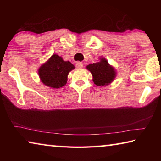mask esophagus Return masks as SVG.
Instances as JSON below:
<instances>
[{"instance_id": "obj_1", "label": "esophagus", "mask_w": 161, "mask_h": 161, "mask_svg": "<svg viewBox=\"0 0 161 161\" xmlns=\"http://www.w3.org/2000/svg\"><path fill=\"white\" fill-rule=\"evenodd\" d=\"M76 67H77V68H78V69H81V68L84 67V65L81 62H77V63H76Z\"/></svg>"}]
</instances>
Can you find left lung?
Returning a JSON list of instances; mask_svg holds the SVG:
<instances>
[{
	"label": "left lung",
	"mask_w": 161,
	"mask_h": 161,
	"mask_svg": "<svg viewBox=\"0 0 161 161\" xmlns=\"http://www.w3.org/2000/svg\"><path fill=\"white\" fill-rule=\"evenodd\" d=\"M99 61L96 63L89 64L86 67L92 73V81L97 86H103L110 84L115 80L116 71L108 63L106 58L100 57Z\"/></svg>",
	"instance_id": "obj_1"
}]
</instances>
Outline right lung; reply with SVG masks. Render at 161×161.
I'll return each mask as SVG.
<instances>
[{"label":"right lung","instance_id":"add662e5","mask_svg":"<svg viewBox=\"0 0 161 161\" xmlns=\"http://www.w3.org/2000/svg\"><path fill=\"white\" fill-rule=\"evenodd\" d=\"M75 68L70 62L64 61L62 57L53 54L40 67L38 75L45 86L59 89L67 84L68 75Z\"/></svg>","mask_w":161,"mask_h":161}]
</instances>
